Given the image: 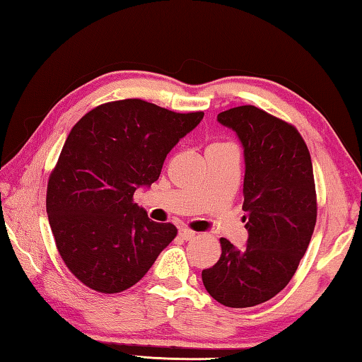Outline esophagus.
<instances>
[{
  "label": "esophagus",
  "mask_w": 362,
  "mask_h": 362,
  "mask_svg": "<svg viewBox=\"0 0 362 362\" xmlns=\"http://www.w3.org/2000/svg\"><path fill=\"white\" fill-rule=\"evenodd\" d=\"M179 236L182 238V240H185V241L194 240L196 231H193V230H188V228H180V230H179Z\"/></svg>",
  "instance_id": "esophagus-1"
}]
</instances>
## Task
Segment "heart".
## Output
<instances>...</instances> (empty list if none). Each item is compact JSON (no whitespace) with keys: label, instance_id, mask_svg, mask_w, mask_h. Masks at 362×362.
Wrapping results in <instances>:
<instances>
[{"label":"heart","instance_id":"obj_1","mask_svg":"<svg viewBox=\"0 0 362 362\" xmlns=\"http://www.w3.org/2000/svg\"><path fill=\"white\" fill-rule=\"evenodd\" d=\"M222 145H226V144H212L211 146H222Z\"/></svg>","mask_w":362,"mask_h":362}]
</instances>
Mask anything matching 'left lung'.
<instances>
[{"label":"left lung","mask_w":362,"mask_h":362,"mask_svg":"<svg viewBox=\"0 0 362 362\" xmlns=\"http://www.w3.org/2000/svg\"><path fill=\"white\" fill-rule=\"evenodd\" d=\"M244 148V249L220 238L222 255L203 269L206 291L230 308L273 298L289 284L316 225L313 164L305 140L289 122L254 105L217 115Z\"/></svg>","instance_id":"1"}]
</instances>
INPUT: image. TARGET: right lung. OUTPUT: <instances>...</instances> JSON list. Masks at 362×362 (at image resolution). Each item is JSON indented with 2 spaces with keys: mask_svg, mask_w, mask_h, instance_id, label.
Masks as SVG:
<instances>
[{
  "mask_svg": "<svg viewBox=\"0 0 362 362\" xmlns=\"http://www.w3.org/2000/svg\"><path fill=\"white\" fill-rule=\"evenodd\" d=\"M140 99L108 102L79 119L49 175L46 211L59 254L84 286L102 293L129 289L177 236L134 203L164 159L203 119Z\"/></svg>",
  "mask_w": 362,
  "mask_h": 362,
  "instance_id": "1",
  "label": "right lung"
}]
</instances>
